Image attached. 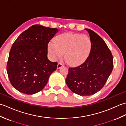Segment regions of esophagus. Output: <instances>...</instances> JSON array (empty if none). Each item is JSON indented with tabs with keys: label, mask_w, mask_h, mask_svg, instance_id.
Returning <instances> with one entry per match:
<instances>
[{
	"label": "esophagus",
	"mask_w": 126,
	"mask_h": 126,
	"mask_svg": "<svg viewBox=\"0 0 126 126\" xmlns=\"http://www.w3.org/2000/svg\"><path fill=\"white\" fill-rule=\"evenodd\" d=\"M62 66H63V64L61 62H59L58 63V65H57V69H60Z\"/></svg>",
	"instance_id": "34e87169"
}]
</instances>
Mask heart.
<instances>
[{"instance_id": "heart-1", "label": "heart", "mask_w": 126, "mask_h": 126, "mask_svg": "<svg viewBox=\"0 0 126 126\" xmlns=\"http://www.w3.org/2000/svg\"><path fill=\"white\" fill-rule=\"evenodd\" d=\"M92 42L86 35L66 33L58 36L54 44L49 45V51L53 58L62 57L71 65H77L83 62L89 55Z\"/></svg>"}]
</instances>
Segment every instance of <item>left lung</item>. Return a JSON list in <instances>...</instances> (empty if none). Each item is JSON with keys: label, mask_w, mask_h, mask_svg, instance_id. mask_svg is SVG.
Segmentation results:
<instances>
[{"label": "left lung", "mask_w": 126, "mask_h": 126, "mask_svg": "<svg viewBox=\"0 0 126 126\" xmlns=\"http://www.w3.org/2000/svg\"><path fill=\"white\" fill-rule=\"evenodd\" d=\"M92 46L83 63L69 68L65 81L71 92L80 96H90L100 91L113 69V58L106 43L94 31L85 29Z\"/></svg>", "instance_id": "left-lung-1"}]
</instances>
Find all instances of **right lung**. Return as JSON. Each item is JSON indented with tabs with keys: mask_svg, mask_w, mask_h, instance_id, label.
I'll list each match as a JSON object with an SVG mask.
<instances>
[{
	"mask_svg": "<svg viewBox=\"0 0 126 126\" xmlns=\"http://www.w3.org/2000/svg\"><path fill=\"white\" fill-rule=\"evenodd\" d=\"M58 30L41 25L31 26L12 44L7 63L10 81L16 89L27 95L42 90L57 62L47 59V45Z\"/></svg>",
	"mask_w": 126,
	"mask_h": 126,
	"instance_id": "add662e5",
	"label": "right lung"
}]
</instances>
